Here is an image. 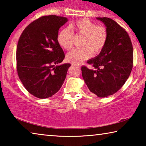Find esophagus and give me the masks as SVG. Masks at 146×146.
<instances>
[{"instance_id": "1", "label": "esophagus", "mask_w": 146, "mask_h": 146, "mask_svg": "<svg viewBox=\"0 0 146 146\" xmlns=\"http://www.w3.org/2000/svg\"><path fill=\"white\" fill-rule=\"evenodd\" d=\"M73 65L76 66V67H77V68H80V65H78V64H73Z\"/></svg>"}]
</instances>
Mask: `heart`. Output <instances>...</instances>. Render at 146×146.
Instances as JSON below:
<instances>
[{
    "instance_id": "b5f03b06",
    "label": "heart",
    "mask_w": 146,
    "mask_h": 146,
    "mask_svg": "<svg viewBox=\"0 0 146 146\" xmlns=\"http://www.w3.org/2000/svg\"><path fill=\"white\" fill-rule=\"evenodd\" d=\"M70 29L77 35L84 36L82 48L73 49L66 56L68 61L73 64H80L97 55L105 48L108 38V29L103 25L96 24L88 19H81L71 24ZM70 29V30H71ZM70 28H63L57 35V41L66 50L72 48L74 35Z\"/></svg>"
}]
</instances>
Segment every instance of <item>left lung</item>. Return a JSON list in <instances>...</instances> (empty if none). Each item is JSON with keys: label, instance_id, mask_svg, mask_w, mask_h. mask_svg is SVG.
<instances>
[{"label": "left lung", "instance_id": "obj_1", "mask_svg": "<svg viewBox=\"0 0 146 146\" xmlns=\"http://www.w3.org/2000/svg\"><path fill=\"white\" fill-rule=\"evenodd\" d=\"M104 23L108 38L105 48L88 64L95 70L82 66V77L91 93L98 97L113 95L126 82L133 65V49L124 28L111 19L97 17Z\"/></svg>", "mask_w": 146, "mask_h": 146}]
</instances>
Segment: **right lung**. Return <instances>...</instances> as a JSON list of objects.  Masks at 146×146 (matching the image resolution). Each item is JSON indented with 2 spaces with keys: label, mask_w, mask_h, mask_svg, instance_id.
<instances>
[{
  "label": "right lung",
  "mask_w": 146,
  "mask_h": 146,
  "mask_svg": "<svg viewBox=\"0 0 146 146\" xmlns=\"http://www.w3.org/2000/svg\"><path fill=\"white\" fill-rule=\"evenodd\" d=\"M68 19L42 16L24 29L17 47V70L24 88L34 97L46 98L58 92L70 64L57 41L58 29Z\"/></svg>",
  "instance_id": "right-lung-1"
}]
</instances>
